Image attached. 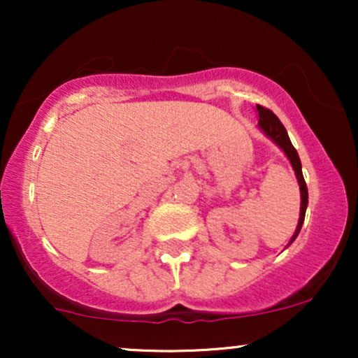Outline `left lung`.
<instances>
[{
	"mask_svg": "<svg viewBox=\"0 0 358 358\" xmlns=\"http://www.w3.org/2000/svg\"><path fill=\"white\" fill-rule=\"evenodd\" d=\"M256 108H257V113H259L257 126L261 127V131L266 134V136L273 139V141L276 143V145L281 148L282 151H285L287 159H289L291 166H293L294 173H296V178H298V183H299V190H301V208H299L298 227H296V232L293 234V237H291V241H289V244H293V241L296 239L299 231H301V225H303V222H305V213H306V207H308V188H306L305 178H303L301 162H299L298 151L294 150L293 145H291V139H289V136H287L286 127L281 124V121H279L276 114H274L273 110L262 108V106H256ZM289 244H287V245H289Z\"/></svg>",
	"mask_w": 358,
	"mask_h": 358,
	"instance_id": "1",
	"label": "left lung"
}]
</instances>
